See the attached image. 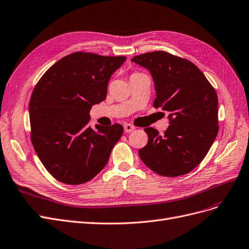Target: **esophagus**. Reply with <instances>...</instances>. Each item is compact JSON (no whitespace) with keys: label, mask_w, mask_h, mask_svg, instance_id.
<instances>
[{"label":"esophagus","mask_w":249,"mask_h":249,"mask_svg":"<svg viewBox=\"0 0 249 249\" xmlns=\"http://www.w3.org/2000/svg\"><path fill=\"white\" fill-rule=\"evenodd\" d=\"M134 129H135V127L133 125H131V124H125L124 125V131L126 133H129V132L133 131Z\"/></svg>","instance_id":"34e87169"}]
</instances>
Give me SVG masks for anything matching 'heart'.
<instances>
[{
	"instance_id": "1",
	"label": "heart",
	"mask_w": 249,
	"mask_h": 249,
	"mask_svg": "<svg viewBox=\"0 0 249 249\" xmlns=\"http://www.w3.org/2000/svg\"><path fill=\"white\" fill-rule=\"evenodd\" d=\"M133 74H134V73H133Z\"/></svg>"
}]
</instances>
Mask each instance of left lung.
Here are the masks:
<instances>
[{
  "label": "left lung",
  "mask_w": 249,
  "mask_h": 249,
  "mask_svg": "<svg viewBox=\"0 0 249 249\" xmlns=\"http://www.w3.org/2000/svg\"><path fill=\"white\" fill-rule=\"evenodd\" d=\"M150 71L156 98L154 107L168 111L170 126L160 135L145 128L148 143L140 149L142 161L164 177L191 172L202 161L218 133V99L211 84L194 63L165 52L131 59Z\"/></svg>",
  "instance_id": "left-lung-1"
}]
</instances>
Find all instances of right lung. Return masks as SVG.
<instances>
[{
	"label": "right lung",
	"instance_id": "1",
	"mask_svg": "<svg viewBox=\"0 0 249 249\" xmlns=\"http://www.w3.org/2000/svg\"><path fill=\"white\" fill-rule=\"evenodd\" d=\"M125 61L73 53L53 64L35 86L29 104L32 143L58 181L78 185L107 165L123 126L91 128L89 113L107 98L109 78Z\"/></svg>",
	"mask_w": 249,
	"mask_h": 249
}]
</instances>
